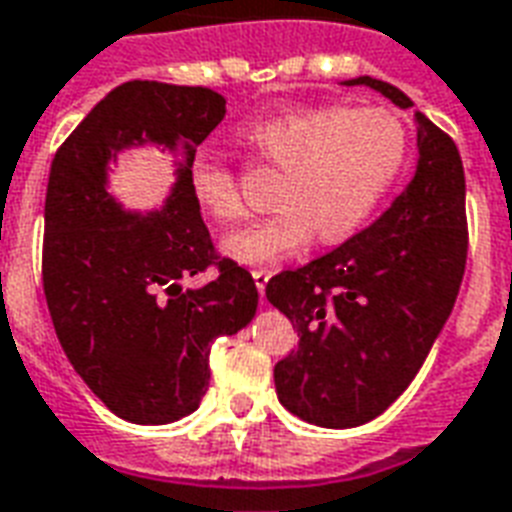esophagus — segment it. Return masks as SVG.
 I'll list each match as a JSON object with an SVG mask.
<instances>
[{"label": "esophagus", "instance_id": "34e87169", "mask_svg": "<svg viewBox=\"0 0 512 512\" xmlns=\"http://www.w3.org/2000/svg\"><path fill=\"white\" fill-rule=\"evenodd\" d=\"M271 274H274V271H268V268H255V271H252V279H255L257 293L260 295L266 293V285H268V279H271Z\"/></svg>", "mask_w": 512, "mask_h": 512}]
</instances>
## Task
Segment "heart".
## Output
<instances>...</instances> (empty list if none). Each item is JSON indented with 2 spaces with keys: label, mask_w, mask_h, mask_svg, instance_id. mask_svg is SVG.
<instances>
[{
  "label": "heart",
  "mask_w": 512,
  "mask_h": 512,
  "mask_svg": "<svg viewBox=\"0 0 512 512\" xmlns=\"http://www.w3.org/2000/svg\"><path fill=\"white\" fill-rule=\"evenodd\" d=\"M241 138L282 168L274 214L222 241V252L246 266L295 255L312 236L323 244L352 236L391 189L407 154L401 121L382 108L279 111L244 124ZM189 189L217 222H236L244 214L236 179L222 162H195Z\"/></svg>",
  "instance_id": "b5f03b06"
}]
</instances>
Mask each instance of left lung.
<instances>
[{
	"mask_svg": "<svg viewBox=\"0 0 512 512\" xmlns=\"http://www.w3.org/2000/svg\"><path fill=\"white\" fill-rule=\"evenodd\" d=\"M393 105L407 94L369 75ZM418 168L377 222L328 255L276 274L268 301L298 328L274 366L276 396L323 429H352L391 407L453 312L467 266V184L456 143L420 111Z\"/></svg>",
	"mask_w": 512,
	"mask_h": 512,
	"instance_id": "obj_1",
	"label": "left lung"
}]
</instances>
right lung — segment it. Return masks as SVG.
<instances>
[{"label":"right lung","instance_id":"right-lung-1","mask_svg":"<svg viewBox=\"0 0 512 512\" xmlns=\"http://www.w3.org/2000/svg\"><path fill=\"white\" fill-rule=\"evenodd\" d=\"M225 119L203 86L127 81L64 140L45 192L43 290L64 355L119 418L162 426L198 410L217 336L252 323V274L219 257L189 189L195 151ZM157 142L180 157L160 212H127L107 192L124 148ZM214 267L203 288L183 285Z\"/></svg>","mask_w":512,"mask_h":512}]
</instances>
